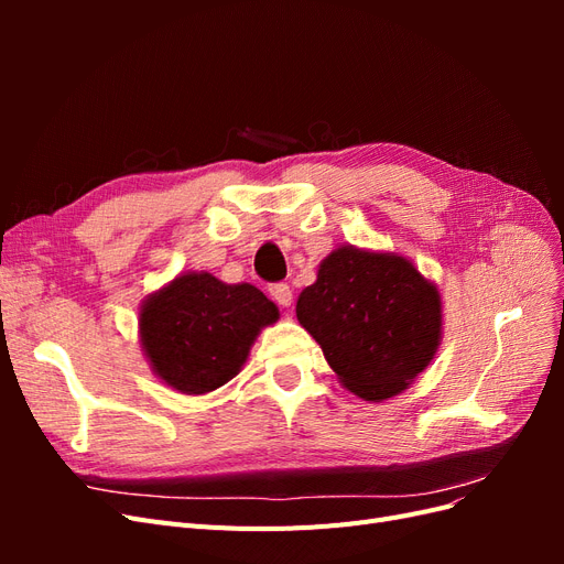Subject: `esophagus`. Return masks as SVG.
Returning <instances> with one entry per match:
<instances>
[{
  "instance_id": "34e87169",
  "label": "esophagus",
  "mask_w": 564,
  "mask_h": 564,
  "mask_svg": "<svg viewBox=\"0 0 564 564\" xmlns=\"http://www.w3.org/2000/svg\"><path fill=\"white\" fill-rule=\"evenodd\" d=\"M270 296L275 299V303H280L282 308H289V305H292V301H294L292 286L284 284V282H280V284H272V286H270Z\"/></svg>"
}]
</instances>
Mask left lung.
<instances>
[{"mask_svg": "<svg viewBox=\"0 0 564 564\" xmlns=\"http://www.w3.org/2000/svg\"><path fill=\"white\" fill-rule=\"evenodd\" d=\"M296 317L340 386L367 402L400 395L442 340L437 286L395 251L334 249L301 292Z\"/></svg>", "mask_w": 564, "mask_h": 564, "instance_id": "obj_1", "label": "left lung"}]
</instances>
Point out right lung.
<instances>
[{"mask_svg": "<svg viewBox=\"0 0 564 564\" xmlns=\"http://www.w3.org/2000/svg\"><path fill=\"white\" fill-rule=\"evenodd\" d=\"M278 319V305L253 284L181 272L143 301L139 336L162 383L183 395H207L240 373L256 336Z\"/></svg>", "mask_w": 564, "mask_h": 564, "instance_id": "add662e5", "label": "right lung"}]
</instances>
